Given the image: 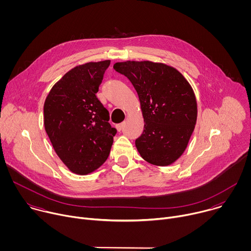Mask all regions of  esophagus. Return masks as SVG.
Returning a JSON list of instances; mask_svg holds the SVG:
<instances>
[{
    "label": "esophagus",
    "instance_id": "obj_1",
    "mask_svg": "<svg viewBox=\"0 0 251 251\" xmlns=\"http://www.w3.org/2000/svg\"><path fill=\"white\" fill-rule=\"evenodd\" d=\"M123 126H124V124H123V123L117 124V125H116V129H117V131H118V132H120V131L123 129Z\"/></svg>",
    "mask_w": 251,
    "mask_h": 251
}]
</instances>
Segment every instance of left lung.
<instances>
[{"instance_id": "obj_1", "label": "left lung", "mask_w": 251, "mask_h": 251, "mask_svg": "<svg viewBox=\"0 0 251 251\" xmlns=\"http://www.w3.org/2000/svg\"><path fill=\"white\" fill-rule=\"evenodd\" d=\"M113 68L138 93L145 123L135 141L141 157L156 166L173 164L185 152L197 122L192 86L180 71L160 62L128 60Z\"/></svg>"}]
</instances>
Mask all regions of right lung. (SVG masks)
<instances>
[{
    "instance_id": "obj_1",
    "label": "right lung",
    "mask_w": 251,
    "mask_h": 251,
    "mask_svg": "<svg viewBox=\"0 0 251 251\" xmlns=\"http://www.w3.org/2000/svg\"><path fill=\"white\" fill-rule=\"evenodd\" d=\"M110 60L87 62L66 73L50 89L44 123L52 147L73 173L87 175L109 156L117 130L96 96Z\"/></svg>"
}]
</instances>
